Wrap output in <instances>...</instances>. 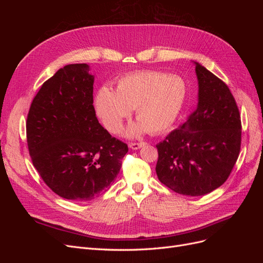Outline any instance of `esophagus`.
Returning a JSON list of instances; mask_svg holds the SVG:
<instances>
[{"instance_id":"34e87169","label":"esophagus","mask_w":263,"mask_h":263,"mask_svg":"<svg viewBox=\"0 0 263 263\" xmlns=\"http://www.w3.org/2000/svg\"><path fill=\"white\" fill-rule=\"evenodd\" d=\"M146 145V142L144 141H140V142H130L129 144V147L133 149V150H137L141 147H144Z\"/></svg>"}]
</instances>
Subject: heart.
Listing matches in <instances>:
<instances>
[{"label":"heart","mask_w":263,"mask_h":263,"mask_svg":"<svg viewBox=\"0 0 263 263\" xmlns=\"http://www.w3.org/2000/svg\"><path fill=\"white\" fill-rule=\"evenodd\" d=\"M185 95L181 78L141 71L122 78L116 92L102 86L95 98V109L105 128L113 134L122 129L124 119L136 109L138 122L127 128L126 135L138 137L146 130L158 134L170 128L184 104Z\"/></svg>","instance_id":"1"}]
</instances>
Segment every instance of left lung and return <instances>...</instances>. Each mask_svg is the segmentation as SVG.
Listing matches in <instances>:
<instances>
[{
    "label": "left lung",
    "instance_id": "1",
    "mask_svg": "<svg viewBox=\"0 0 263 263\" xmlns=\"http://www.w3.org/2000/svg\"><path fill=\"white\" fill-rule=\"evenodd\" d=\"M195 72L196 109L157 145L158 179L189 196L205 195L224 184L241 144L240 114L229 87L197 62Z\"/></svg>",
    "mask_w": 263,
    "mask_h": 263
}]
</instances>
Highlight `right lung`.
<instances>
[{
	"mask_svg": "<svg viewBox=\"0 0 263 263\" xmlns=\"http://www.w3.org/2000/svg\"><path fill=\"white\" fill-rule=\"evenodd\" d=\"M89 71L86 63L59 69L36 94L26 123L36 170L55 194L76 202L108 190L128 151L98 121Z\"/></svg>",
	"mask_w": 263,
	"mask_h": 263,
	"instance_id": "obj_1",
	"label": "right lung"
}]
</instances>
